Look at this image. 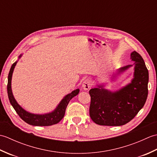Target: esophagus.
<instances>
[{
    "label": "esophagus",
    "mask_w": 157,
    "mask_h": 157,
    "mask_svg": "<svg viewBox=\"0 0 157 157\" xmlns=\"http://www.w3.org/2000/svg\"><path fill=\"white\" fill-rule=\"evenodd\" d=\"M91 81L90 79H86L82 83V88L84 90H88L91 87Z\"/></svg>",
    "instance_id": "1"
}]
</instances>
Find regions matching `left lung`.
Instances as JSON below:
<instances>
[{"mask_svg": "<svg viewBox=\"0 0 157 157\" xmlns=\"http://www.w3.org/2000/svg\"><path fill=\"white\" fill-rule=\"evenodd\" d=\"M131 58L135 67L134 78L130 84L115 92L105 90L101 86L90 90V116L96 124L125 125L134 119L144 106L148 96V71L139 53L132 52ZM132 66L123 67L119 72H123Z\"/></svg>", "mask_w": 157, "mask_h": 157, "instance_id": "left-lung-1", "label": "left lung"}]
</instances>
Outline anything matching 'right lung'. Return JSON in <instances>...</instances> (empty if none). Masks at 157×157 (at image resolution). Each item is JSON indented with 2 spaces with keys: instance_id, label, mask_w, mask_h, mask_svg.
<instances>
[{
  "instance_id": "right-lung-1",
  "label": "right lung",
  "mask_w": 157,
  "mask_h": 157,
  "mask_svg": "<svg viewBox=\"0 0 157 157\" xmlns=\"http://www.w3.org/2000/svg\"><path fill=\"white\" fill-rule=\"evenodd\" d=\"M21 55L19 56V58L21 57ZM16 63L17 62L13 63L11 66V69H10L8 75L7 84L8 97L10 102H11L13 107L15 110L16 113H17L18 115L23 121L32 125L49 126L58 123L63 118V117H64L67 106L70 100L79 94V90L77 89L75 90H73L70 94L65 96L64 98L59 103L57 107L52 113L44 115H36L28 113L18 105V103L17 102L14 96L13 95L11 90V78L13 70H14Z\"/></svg>"
}]
</instances>
